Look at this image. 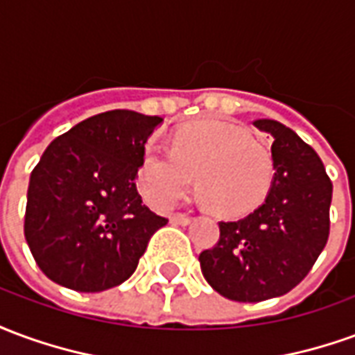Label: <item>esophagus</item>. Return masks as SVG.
Masks as SVG:
<instances>
[{
  "mask_svg": "<svg viewBox=\"0 0 355 355\" xmlns=\"http://www.w3.org/2000/svg\"><path fill=\"white\" fill-rule=\"evenodd\" d=\"M169 220H171V224H180V226H186V224H190V220H192V216H188V215H171Z\"/></svg>",
  "mask_w": 355,
  "mask_h": 355,
  "instance_id": "esophagus-1",
  "label": "esophagus"
}]
</instances>
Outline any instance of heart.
I'll return each instance as SVG.
<instances>
[{
  "mask_svg": "<svg viewBox=\"0 0 355 355\" xmlns=\"http://www.w3.org/2000/svg\"><path fill=\"white\" fill-rule=\"evenodd\" d=\"M198 175V192L216 215L239 218L266 201L275 177L270 150L251 135L220 121L182 127L173 150L150 146L140 165L142 190L157 207H171L190 192Z\"/></svg>",
  "mask_w": 355,
  "mask_h": 355,
  "instance_id": "1",
  "label": "heart"
}]
</instances>
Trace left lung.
<instances>
[{
  "label": "left lung",
  "instance_id": "obj_1",
  "mask_svg": "<svg viewBox=\"0 0 355 355\" xmlns=\"http://www.w3.org/2000/svg\"><path fill=\"white\" fill-rule=\"evenodd\" d=\"M254 127L274 137L275 177L261 207L236 223H218L220 238L200 254L203 277L223 297L261 302L304 279L327 245L333 182L320 155L274 119Z\"/></svg>",
  "mask_w": 355,
  "mask_h": 355
}]
</instances>
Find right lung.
<instances>
[{
	"label": "right lung",
	"mask_w": 355,
	"mask_h": 355,
	"mask_svg": "<svg viewBox=\"0 0 355 355\" xmlns=\"http://www.w3.org/2000/svg\"><path fill=\"white\" fill-rule=\"evenodd\" d=\"M163 119L112 110L81 121L43 152L28 186L24 236L49 279L98 293L129 279L167 218L137 192L146 140Z\"/></svg>",
	"instance_id": "right-lung-1"
}]
</instances>
